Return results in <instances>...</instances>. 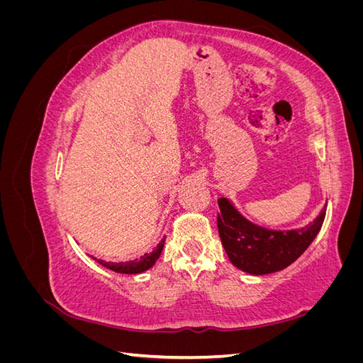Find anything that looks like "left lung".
Listing matches in <instances>:
<instances>
[{
    "label": "left lung",
    "mask_w": 363,
    "mask_h": 363,
    "mask_svg": "<svg viewBox=\"0 0 363 363\" xmlns=\"http://www.w3.org/2000/svg\"><path fill=\"white\" fill-rule=\"evenodd\" d=\"M218 232L230 262L239 269L263 276L281 271L298 259L320 232L325 207L311 224L296 230H269L250 223L227 199H219Z\"/></svg>",
    "instance_id": "obj_1"
}]
</instances>
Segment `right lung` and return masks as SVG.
<instances>
[{
  "label": "right lung",
  "mask_w": 363,
  "mask_h": 363,
  "mask_svg": "<svg viewBox=\"0 0 363 363\" xmlns=\"http://www.w3.org/2000/svg\"><path fill=\"white\" fill-rule=\"evenodd\" d=\"M163 245H164V238L160 240V242L157 244V247L152 250L151 252H147V255H144L139 259H135V260H128V262H118V263H113V262H104L101 259H95L100 265L112 269L115 272H121V274H139V272H144L147 269H150L152 265H155L156 260L159 259L160 252L163 250Z\"/></svg>",
  "instance_id": "add662e5"
}]
</instances>
